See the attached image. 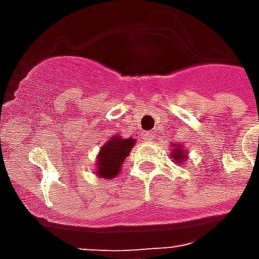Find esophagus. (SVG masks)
Segmentation results:
<instances>
[{"label":"esophagus","instance_id":"34e87169","mask_svg":"<svg viewBox=\"0 0 259 259\" xmlns=\"http://www.w3.org/2000/svg\"><path fill=\"white\" fill-rule=\"evenodd\" d=\"M152 139H154V133H152V132H147V133H144V140L151 141Z\"/></svg>","mask_w":259,"mask_h":259}]
</instances>
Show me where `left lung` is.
<instances>
[{"label":"left lung","instance_id":"left-lung-1","mask_svg":"<svg viewBox=\"0 0 259 259\" xmlns=\"http://www.w3.org/2000/svg\"><path fill=\"white\" fill-rule=\"evenodd\" d=\"M172 157H174V161H178V162H180V161H185L186 159V155L183 154V148H179V146L175 148V151L172 152Z\"/></svg>","mask_w":259,"mask_h":259}]
</instances>
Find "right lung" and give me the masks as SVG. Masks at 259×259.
Wrapping results in <instances>:
<instances>
[{
	"instance_id": "obj_1",
	"label": "right lung",
	"mask_w": 259,
	"mask_h": 259,
	"mask_svg": "<svg viewBox=\"0 0 259 259\" xmlns=\"http://www.w3.org/2000/svg\"><path fill=\"white\" fill-rule=\"evenodd\" d=\"M135 146V139H120L113 137L112 140L108 141L102 147L98 154L97 161V172L102 179H112L120 170V166L123 163L124 158L129 155L132 147Z\"/></svg>"
}]
</instances>
